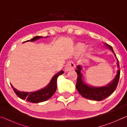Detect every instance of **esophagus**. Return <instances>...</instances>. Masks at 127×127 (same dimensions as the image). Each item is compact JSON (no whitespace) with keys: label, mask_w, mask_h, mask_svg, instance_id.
Masks as SVG:
<instances>
[{"label":"esophagus","mask_w":127,"mask_h":127,"mask_svg":"<svg viewBox=\"0 0 127 127\" xmlns=\"http://www.w3.org/2000/svg\"><path fill=\"white\" fill-rule=\"evenodd\" d=\"M75 67H76V66H75V64L72 61H69L65 66L64 70H65L66 72H67L68 71H69V70L74 69Z\"/></svg>","instance_id":"1"}]
</instances>
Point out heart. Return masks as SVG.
Here are the masks:
<instances>
[{"mask_svg": "<svg viewBox=\"0 0 127 127\" xmlns=\"http://www.w3.org/2000/svg\"><path fill=\"white\" fill-rule=\"evenodd\" d=\"M85 48H86V46L83 44H77L76 46V50L77 52L79 53H81L83 52L85 50ZM88 51H89V53H90L91 51V49H89Z\"/></svg>", "mask_w": 127, "mask_h": 127, "instance_id": "1", "label": "heart"}]
</instances>
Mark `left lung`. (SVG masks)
<instances>
[{
  "mask_svg": "<svg viewBox=\"0 0 127 127\" xmlns=\"http://www.w3.org/2000/svg\"><path fill=\"white\" fill-rule=\"evenodd\" d=\"M105 46L113 51L116 59L117 60V66L119 68L117 70V73L116 74L115 77L113 79L112 81H111L110 82H109L108 84L104 86H93L87 84L83 81V74L81 73V70H82V65H77V69L76 70V72L78 75L76 86V89L78 90L79 94H81L82 97L90 100L101 101L110 96L114 92L117 87L118 82H119L120 72L119 61L116 57L115 54L114 52L112 47L107 44H105Z\"/></svg>",
  "mask_w": 127,
  "mask_h": 127,
  "instance_id": "left-lung-1",
  "label": "left lung"
}]
</instances>
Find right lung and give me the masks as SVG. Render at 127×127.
Wrapping results in <instances>:
<instances>
[{"instance_id":"right-lung-1","label":"right lung","mask_w":127,"mask_h":127,"mask_svg":"<svg viewBox=\"0 0 127 127\" xmlns=\"http://www.w3.org/2000/svg\"><path fill=\"white\" fill-rule=\"evenodd\" d=\"M48 37V36H46V37H45L46 38ZM42 37H42V36H35L32 39L27 40L26 41L23 42V43L27 41H35ZM63 73L64 72L63 70H61L59 72L55 74L53 77L50 82L45 87L34 92H21L15 89L12 84H10V85H11L13 90V91L16 93L17 96L21 98V99L26 100L27 101L32 103H39L41 102L45 101L49 99L53 95V94L55 93L56 90H57V82L58 77L60 75L63 74Z\"/></svg>"}]
</instances>
